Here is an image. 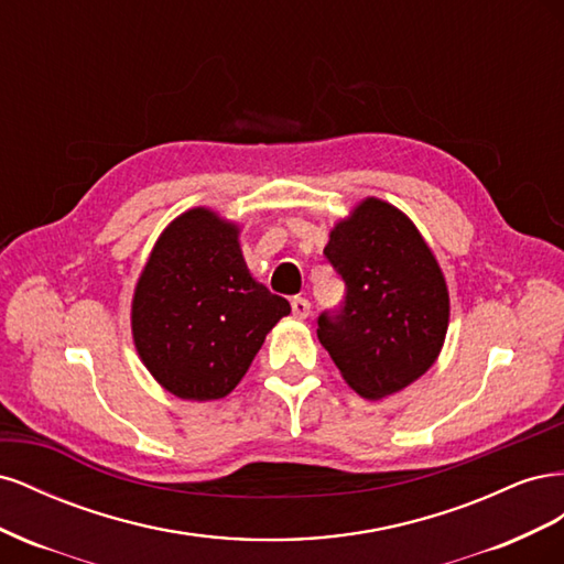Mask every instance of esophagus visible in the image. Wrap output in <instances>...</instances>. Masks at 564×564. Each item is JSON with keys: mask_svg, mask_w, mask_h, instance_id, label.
<instances>
[{"mask_svg": "<svg viewBox=\"0 0 564 564\" xmlns=\"http://www.w3.org/2000/svg\"><path fill=\"white\" fill-rule=\"evenodd\" d=\"M292 313H294V317H299V319L308 317V315H311V303H308V299L294 296V299H292Z\"/></svg>", "mask_w": 564, "mask_h": 564, "instance_id": "34e87169", "label": "esophagus"}]
</instances>
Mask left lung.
I'll return each mask as SVG.
<instances>
[{
    "instance_id": "left-lung-1",
    "label": "left lung",
    "mask_w": 564,
    "mask_h": 564,
    "mask_svg": "<svg viewBox=\"0 0 564 564\" xmlns=\"http://www.w3.org/2000/svg\"><path fill=\"white\" fill-rule=\"evenodd\" d=\"M324 256L346 280V301L338 315H319V344L357 395H395L445 346V272L412 218L379 197H365L336 220Z\"/></svg>"
}]
</instances>
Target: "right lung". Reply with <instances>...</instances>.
<instances>
[{
  "label": "right lung",
  "instance_id": "1",
  "mask_svg": "<svg viewBox=\"0 0 564 564\" xmlns=\"http://www.w3.org/2000/svg\"><path fill=\"white\" fill-rule=\"evenodd\" d=\"M289 313V301L249 272L240 226L195 207L162 230L148 256L131 299V336L166 392L212 402L242 381Z\"/></svg>",
  "mask_w": 564,
  "mask_h": 564
}]
</instances>
